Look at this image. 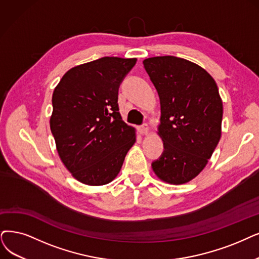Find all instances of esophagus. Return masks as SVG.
Instances as JSON below:
<instances>
[{
  "label": "esophagus",
  "instance_id": "obj_1",
  "mask_svg": "<svg viewBox=\"0 0 259 259\" xmlns=\"http://www.w3.org/2000/svg\"><path fill=\"white\" fill-rule=\"evenodd\" d=\"M139 132L142 134V135H149V133H150V126H149V124L144 123L143 125H141V126L139 127Z\"/></svg>",
  "mask_w": 259,
  "mask_h": 259
}]
</instances>
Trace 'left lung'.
Instances as JSON below:
<instances>
[{"label":"left lung","mask_w":259,"mask_h":259,"mask_svg":"<svg viewBox=\"0 0 259 259\" xmlns=\"http://www.w3.org/2000/svg\"><path fill=\"white\" fill-rule=\"evenodd\" d=\"M156 88L161 117L157 134L164 151L153 161L156 177L172 185L198 177L221 138L223 116L218 86L207 71L175 56L143 60Z\"/></svg>","instance_id":"8db88e82"}]
</instances>
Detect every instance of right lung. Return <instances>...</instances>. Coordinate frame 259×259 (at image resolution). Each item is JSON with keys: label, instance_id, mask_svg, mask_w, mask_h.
Listing matches in <instances>:
<instances>
[{"label": "right lung", "instance_id": "1", "mask_svg": "<svg viewBox=\"0 0 259 259\" xmlns=\"http://www.w3.org/2000/svg\"><path fill=\"white\" fill-rule=\"evenodd\" d=\"M136 58L102 57L67 71L55 87L50 127L59 157L78 182L110 183L136 142V130L122 120L121 81Z\"/></svg>", "mask_w": 259, "mask_h": 259}]
</instances>
